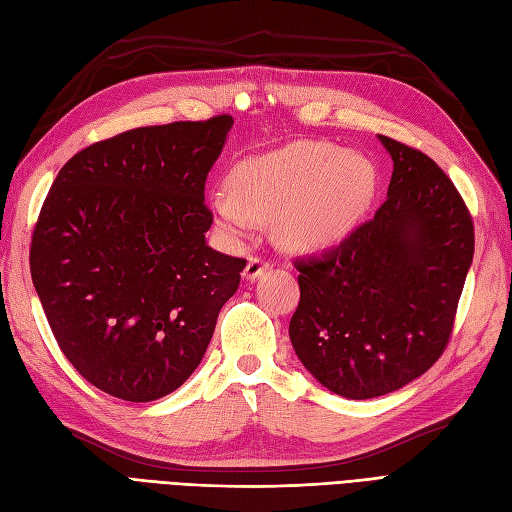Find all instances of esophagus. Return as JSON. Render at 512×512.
<instances>
[{
	"label": "esophagus",
	"instance_id": "1",
	"mask_svg": "<svg viewBox=\"0 0 512 512\" xmlns=\"http://www.w3.org/2000/svg\"><path fill=\"white\" fill-rule=\"evenodd\" d=\"M269 269H271L269 262L260 260V258H250V262H247V267H245V271H243V277H245L247 282H256L258 277H260L262 273H267Z\"/></svg>",
	"mask_w": 512,
	"mask_h": 512
}]
</instances>
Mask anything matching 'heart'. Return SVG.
Instances as JSON below:
<instances>
[{"mask_svg": "<svg viewBox=\"0 0 512 512\" xmlns=\"http://www.w3.org/2000/svg\"><path fill=\"white\" fill-rule=\"evenodd\" d=\"M376 183V166L365 156L301 141L241 160L230 170V188L211 190L207 203L232 241L250 237L256 220H275L288 250L322 252L361 226Z\"/></svg>", "mask_w": 512, "mask_h": 512, "instance_id": "obj_1", "label": "heart"}]
</instances>
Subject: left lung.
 I'll list each match as a JSON object with an SVG mask.
<instances>
[{
	"instance_id": "1",
	"label": "left lung",
	"mask_w": 512,
	"mask_h": 512,
	"mask_svg": "<svg viewBox=\"0 0 512 512\" xmlns=\"http://www.w3.org/2000/svg\"><path fill=\"white\" fill-rule=\"evenodd\" d=\"M384 205L335 250L294 262L301 301L290 342L324 389L393 393L440 359L472 267L474 226L453 181L389 136Z\"/></svg>"
}]
</instances>
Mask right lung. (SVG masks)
<instances>
[{
  "mask_svg": "<svg viewBox=\"0 0 512 512\" xmlns=\"http://www.w3.org/2000/svg\"><path fill=\"white\" fill-rule=\"evenodd\" d=\"M232 117L138 128L64 164L29 267L61 352L96 389L153 401L203 361L243 258L207 245L205 179Z\"/></svg>",
  "mask_w": 512,
  "mask_h": 512,
  "instance_id": "obj_1",
  "label": "right lung"
}]
</instances>
